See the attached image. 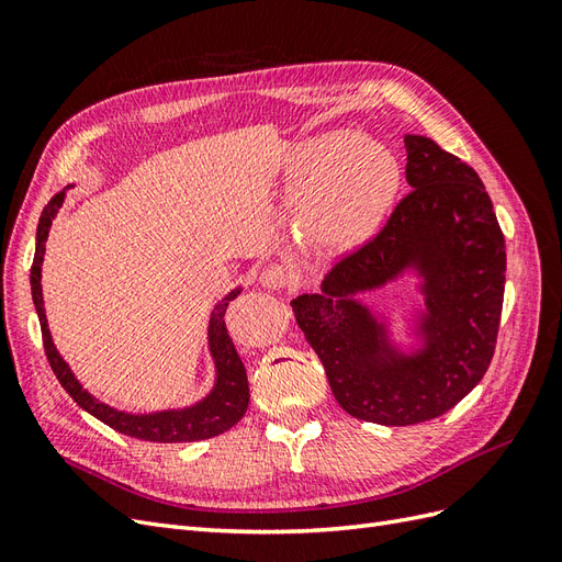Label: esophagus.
<instances>
[{
	"mask_svg": "<svg viewBox=\"0 0 562 562\" xmlns=\"http://www.w3.org/2000/svg\"><path fill=\"white\" fill-rule=\"evenodd\" d=\"M295 271L283 265H269L260 271V285L267 291H281V288H291L295 283Z\"/></svg>",
	"mask_w": 562,
	"mask_h": 562,
	"instance_id": "1",
	"label": "esophagus"
}]
</instances>
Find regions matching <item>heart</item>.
Instances as JSON below:
<instances>
[{"mask_svg":"<svg viewBox=\"0 0 562 562\" xmlns=\"http://www.w3.org/2000/svg\"><path fill=\"white\" fill-rule=\"evenodd\" d=\"M401 190V166L366 135L330 133L304 145L288 182L300 209L304 246L321 260L339 258L378 234Z\"/></svg>","mask_w":562,"mask_h":562,"instance_id":"1","label":"heart"}]
</instances>
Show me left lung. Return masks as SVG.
Masks as SVG:
<instances>
[{
	"label": "left lung",
	"instance_id": "8db88e82",
	"mask_svg": "<svg viewBox=\"0 0 562 562\" xmlns=\"http://www.w3.org/2000/svg\"><path fill=\"white\" fill-rule=\"evenodd\" d=\"M407 194L386 227L339 262L318 293L291 300L335 401L351 417L411 427L479 384L499 330L506 246L485 187L427 135H405ZM407 278L420 300L368 299Z\"/></svg>",
	"mask_w": 562,
	"mask_h": 562
}]
</instances>
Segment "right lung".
Here are the masks:
<instances>
[{
	"instance_id": "obj_1",
	"label": "right lung",
	"mask_w": 562,
	"mask_h": 562,
	"mask_svg": "<svg viewBox=\"0 0 562 562\" xmlns=\"http://www.w3.org/2000/svg\"><path fill=\"white\" fill-rule=\"evenodd\" d=\"M75 184H67L60 194L50 199L40 217L37 225V246H35V260H32L30 269V285H32V302H35V310L40 316L42 337H44V349L46 359L54 368L58 382L63 389L75 398L79 407H83L89 415L100 419L114 431L147 440V443H194V440L213 438L232 429L236 422H239L248 411V378L246 368L239 359V353L234 349V342L227 335L225 328V312L227 304L239 295L244 288L236 285L232 291L213 304L211 318H209V353L213 361V386L209 389L206 396L199 401L182 405V407H166V411L155 413H131V411H119V407L98 401L89 389L77 380L70 363H67L60 351L54 345V337L48 330L46 310H44V293H42V262L46 252V239L50 225L65 203L67 190H72Z\"/></svg>"
}]
</instances>
